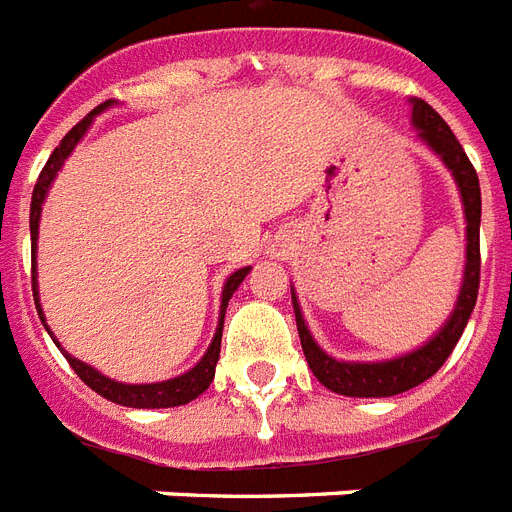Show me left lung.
Wrapping results in <instances>:
<instances>
[{"label":"left lung","instance_id":"obj_1","mask_svg":"<svg viewBox=\"0 0 512 512\" xmlns=\"http://www.w3.org/2000/svg\"><path fill=\"white\" fill-rule=\"evenodd\" d=\"M412 122L420 130V138L444 159V164L452 170L454 180L460 185L465 217H468L465 281H462L460 300H457L452 319L446 321L444 329L428 345H422L420 350H414L409 356L380 361V364H345V361L327 356L313 342L311 332L305 327L303 313H300V305L295 300L297 332H300V342H303L305 361L313 369V374L319 377L321 385H327L329 390L342 393V396H396V393H404V390L414 388V385H420L428 377H433L454 350L457 340H460L465 327H468L470 313L476 308L478 284H481V236H478L481 233V185H478V175L473 170V164H470L468 154H465V148L460 146V140L454 138V132L449 130V124L436 114V108L428 106L422 98L412 100Z\"/></svg>","mask_w":512,"mask_h":512}]
</instances>
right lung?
I'll return each mask as SVG.
<instances>
[{
  "instance_id": "right-lung-1",
  "label": "right lung",
  "mask_w": 512,
  "mask_h": 512,
  "mask_svg": "<svg viewBox=\"0 0 512 512\" xmlns=\"http://www.w3.org/2000/svg\"><path fill=\"white\" fill-rule=\"evenodd\" d=\"M108 106H111V100L100 103L95 111H90V114L84 116L82 122L68 130L66 138L60 140V146L50 154V159H47V164L42 167V172H39V180H36V185H34V196H31V284H34V303H36V311H39V316H42V308H39V297H36L34 257H36V233H39V215H42V201H44V196H47V188H50L52 177L58 175V170L68 159V154L74 151V146L79 143V140H82V135L87 132V127H90L92 116L100 114V111ZM247 273H249V268H241V271H236L231 279L225 281L223 305H220V324H217L215 340H212V345H209V350L204 353V358H201L199 364L193 366L191 372H185V374H180V377H175V380L154 382V385H124V382L108 380V377H103L100 372H95L92 366L82 364V361H76L74 356H68L66 350H63V356L68 358V364H71V369L79 374V380H82L84 385H90L95 393H100V396L108 398V401H114V404L135 406V409H167V406L188 404V401H193L196 396H201V393L209 388L212 377H215L217 358H220V340H223L225 308H228V300H231V295L236 292V287H239L241 281H244V276H247ZM42 321H44V316H42ZM44 327H47V324H44ZM47 332H50V329H47Z\"/></svg>"
}]
</instances>
